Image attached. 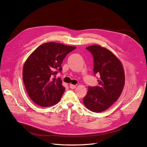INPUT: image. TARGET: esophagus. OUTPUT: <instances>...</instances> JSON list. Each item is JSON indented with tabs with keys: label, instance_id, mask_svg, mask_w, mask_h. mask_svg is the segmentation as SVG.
Listing matches in <instances>:
<instances>
[{
	"label": "esophagus",
	"instance_id": "esophagus-1",
	"mask_svg": "<svg viewBox=\"0 0 147 147\" xmlns=\"http://www.w3.org/2000/svg\"><path fill=\"white\" fill-rule=\"evenodd\" d=\"M70 88L71 89H75V88H76V86L74 85V84H70Z\"/></svg>",
	"mask_w": 147,
	"mask_h": 147
}]
</instances>
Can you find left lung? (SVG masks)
I'll list each match as a JSON object with an SVG mask.
<instances>
[{
  "instance_id": "obj_1",
  "label": "left lung",
  "mask_w": 147,
  "mask_h": 147,
  "mask_svg": "<svg viewBox=\"0 0 147 147\" xmlns=\"http://www.w3.org/2000/svg\"><path fill=\"white\" fill-rule=\"evenodd\" d=\"M94 61L93 72L100 75L98 84L89 86L83 98L86 107L93 112H102L116 102L121 95L124 85V72L120 61L113 53L99 45L86 48Z\"/></svg>"
}]
</instances>
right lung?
Returning <instances> with one entry per match:
<instances>
[{
    "label": "right lung",
    "mask_w": 147,
    "mask_h": 147,
    "mask_svg": "<svg viewBox=\"0 0 147 147\" xmlns=\"http://www.w3.org/2000/svg\"><path fill=\"white\" fill-rule=\"evenodd\" d=\"M71 47L55 42L40 45L32 52L23 66V79L30 98L38 105L50 107L58 102L65 91L60 78L62 62L74 50Z\"/></svg>",
    "instance_id": "right-lung-1"
}]
</instances>
